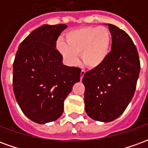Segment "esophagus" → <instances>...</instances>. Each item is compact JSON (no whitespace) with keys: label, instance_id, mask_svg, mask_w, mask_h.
I'll list each match as a JSON object with an SVG mask.
<instances>
[{"label":"esophagus","instance_id":"obj_1","mask_svg":"<svg viewBox=\"0 0 148 148\" xmlns=\"http://www.w3.org/2000/svg\"><path fill=\"white\" fill-rule=\"evenodd\" d=\"M85 74H86V71H81V79H82V77H84V75H85Z\"/></svg>","mask_w":148,"mask_h":148}]
</instances>
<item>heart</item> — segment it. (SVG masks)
<instances>
[{"mask_svg":"<svg viewBox=\"0 0 148 148\" xmlns=\"http://www.w3.org/2000/svg\"><path fill=\"white\" fill-rule=\"evenodd\" d=\"M111 47V34L106 27L90 26L70 32L63 41L57 42V48L68 64H76L81 55L84 64L97 68L108 57Z\"/></svg>","mask_w":148,"mask_h":148,"instance_id":"1","label":"heart"}]
</instances>
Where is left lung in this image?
<instances>
[{
    "instance_id": "left-lung-1",
    "label": "left lung",
    "mask_w": 148,
    "mask_h": 148,
    "mask_svg": "<svg viewBox=\"0 0 148 148\" xmlns=\"http://www.w3.org/2000/svg\"><path fill=\"white\" fill-rule=\"evenodd\" d=\"M111 51L98 67L87 71L85 109L93 120L110 122L121 116L132 99L140 71L136 47L124 30L108 24Z\"/></svg>"
}]
</instances>
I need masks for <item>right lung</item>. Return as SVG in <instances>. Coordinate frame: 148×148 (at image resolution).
<instances>
[{"label":"right lung","instance_id":"right-lung-1","mask_svg":"<svg viewBox=\"0 0 148 148\" xmlns=\"http://www.w3.org/2000/svg\"><path fill=\"white\" fill-rule=\"evenodd\" d=\"M66 24H44L22 41L13 62L12 86L24 114L37 124L59 118L65 99L80 81V68L62 64L56 47Z\"/></svg>","mask_w":148,"mask_h":148}]
</instances>
